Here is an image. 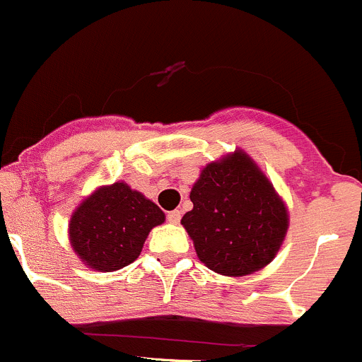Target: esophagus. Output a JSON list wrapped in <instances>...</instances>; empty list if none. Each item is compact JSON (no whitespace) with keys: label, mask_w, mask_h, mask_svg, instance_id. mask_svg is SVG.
Listing matches in <instances>:
<instances>
[{"label":"esophagus","mask_w":362,"mask_h":362,"mask_svg":"<svg viewBox=\"0 0 362 362\" xmlns=\"http://www.w3.org/2000/svg\"><path fill=\"white\" fill-rule=\"evenodd\" d=\"M180 218H182V212H180V211H171V212H168V221L173 223V225H177V223L180 221Z\"/></svg>","instance_id":"esophagus-1"}]
</instances>
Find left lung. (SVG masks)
Wrapping results in <instances>:
<instances>
[{
  "label": "left lung",
  "instance_id": "left-lung-1",
  "mask_svg": "<svg viewBox=\"0 0 362 362\" xmlns=\"http://www.w3.org/2000/svg\"><path fill=\"white\" fill-rule=\"evenodd\" d=\"M182 225L209 269L245 276L269 264L289 228V211L272 180L241 148L200 171Z\"/></svg>",
  "mask_w": 362,
  "mask_h": 362
}]
</instances>
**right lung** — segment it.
Returning a JSON list of instances; mask_svg holds the SVG:
<instances>
[{
  "label": "right lung",
  "mask_w": 362,
  "mask_h": 362,
  "mask_svg": "<svg viewBox=\"0 0 362 362\" xmlns=\"http://www.w3.org/2000/svg\"><path fill=\"white\" fill-rule=\"evenodd\" d=\"M165 214L127 182L100 185L71 214L69 243L80 261L94 272H117L143 252L151 228Z\"/></svg>",
  "instance_id": "obj_1"
}]
</instances>
